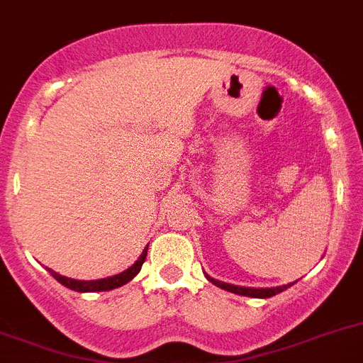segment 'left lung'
Returning a JSON list of instances; mask_svg holds the SVG:
<instances>
[{
	"mask_svg": "<svg viewBox=\"0 0 363 363\" xmlns=\"http://www.w3.org/2000/svg\"><path fill=\"white\" fill-rule=\"evenodd\" d=\"M206 277H208V279L211 281L213 284H216L218 289L228 290V292H233V294H238V296L259 297V299H267V297L276 296V294L283 292V290H286L289 286H292V284H294V283L283 284V286H276V289H249V286H236V284H229V283H223V281L213 279V277H209L208 274H206Z\"/></svg>",
	"mask_w": 363,
	"mask_h": 363,
	"instance_id": "1",
	"label": "left lung"
}]
</instances>
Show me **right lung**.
<instances>
[{
  "instance_id": "1",
  "label": "right lung",
  "mask_w": 363,
  "mask_h": 363,
  "mask_svg": "<svg viewBox=\"0 0 363 363\" xmlns=\"http://www.w3.org/2000/svg\"><path fill=\"white\" fill-rule=\"evenodd\" d=\"M147 250H148V247H145L143 254H141L140 258H138V262H135L132 267H128L127 270H123L121 274H116V276L104 277V279L79 281V279H71V277H66V276H60V274L53 272L52 269H48V270L60 284H64L66 289L74 290V292H105V290H113V289H118V286H123L125 283H128L130 279H134V277L138 276V272L141 270V267H143L145 259H147Z\"/></svg>"
}]
</instances>
